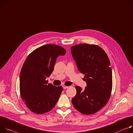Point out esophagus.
<instances>
[{"instance_id":"esophagus-1","label":"esophagus","mask_w":133,"mask_h":133,"mask_svg":"<svg viewBox=\"0 0 133 133\" xmlns=\"http://www.w3.org/2000/svg\"><path fill=\"white\" fill-rule=\"evenodd\" d=\"M69 87V86H66V85H63V89H67V88H68Z\"/></svg>"}]
</instances>
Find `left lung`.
<instances>
[{
  "label": "left lung",
  "instance_id": "1",
  "mask_svg": "<svg viewBox=\"0 0 133 133\" xmlns=\"http://www.w3.org/2000/svg\"><path fill=\"white\" fill-rule=\"evenodd\" d=\"M71 51L87 83L84 90L76 86L77 94L72 103L82 114H94L107 104L111 96L112 80L109 59L104 50L95 44H77L71 46Z\"/></svg>",
  "mask_w": 133,
  "mask_h": 133
}]
</instances>
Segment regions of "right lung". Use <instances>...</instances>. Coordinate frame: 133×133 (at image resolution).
I'll list each match as a JSON object with an SVG mask.
<instances>
[{
	"label": "right lung",
	"instance_id": "obj_1",
	"mask_svg": "<svg viewBox=\"0 0 133 133\" xmlns=\"http://www.w3.org/2000/svg\"><path fill=\"white\" fill-rule=\"evenodd\" d=\"M66 50L55 44H46L28 55L22 66L19 78L21 97L33 112L43 114L51 110L60 97L63 88L48 83L46 78L54 70L57 57Z\"/></svg>",
	"mask_w": 133,
	"mask_h": 133
}]
</instances>
